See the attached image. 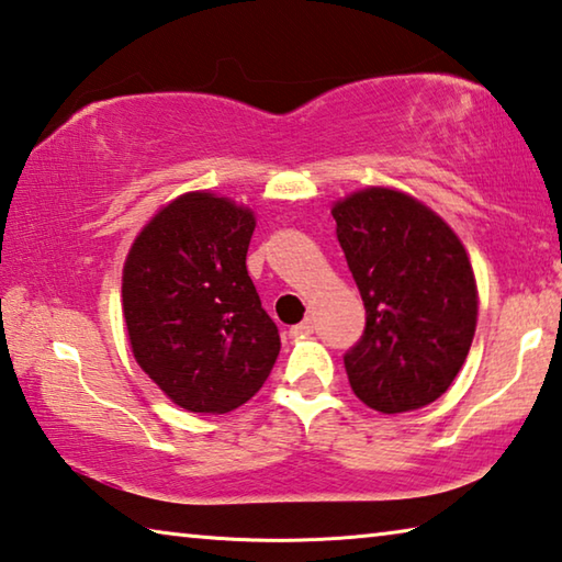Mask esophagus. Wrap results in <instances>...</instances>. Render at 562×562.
Masks as SVG:
<instances>
[{
  "mask_svg": "<svg viewBox=\"0 0 562 562\" xmlns=\"http://www.w3.org/2000/svg\"><path fill=\"white\" fill-rule=\"evenodd\" d=\"M290 335H292V337H307V335H313V319H302L300 325L290 327Z\"/></svg>",
  "mask_w": 562,
  "mask_h": 562,
  "instance_id": "obj_1",
  "label": "esophagus"
}]
</instances>
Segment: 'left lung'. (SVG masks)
Returning a JSON list of instances; mask_svg holds the SVG:
<instances>
[{"label":"left lung","mask_w":562,"mask_h":562,"mask_svg":"<svg viewBox=\"0 0 562 562\" xmlns=\"http://www.w3.org/2000/svg\"><path fill=\"white\" fill-rule=\"evenodd\" d=\"M335 233L364 302V335L345 355L352 393L382 415L438 400L477 325L473 265L448 222L395 187L333 204Z\"/></svg>","instance_id":"left-lung-1"}]
</instances>
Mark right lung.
<instances>
[{
    "label": "right lung",
    "mask_w": 562,
    "mask_h": 562,
    "mask_svg": "<svg viewBox=\"0 0 562 562\" xmlns=\"http://www.w3.org/2000/svg\"><path fill=\"white\" fill-rule=\"evenodd\" d=\"M247 204L184 192L139 229L122 267V315L145 375L187 413L247 403L280 355V333L247 274Z\"/></svg>",
    "instance_id": "right-lung-1"
}]
</instances>
